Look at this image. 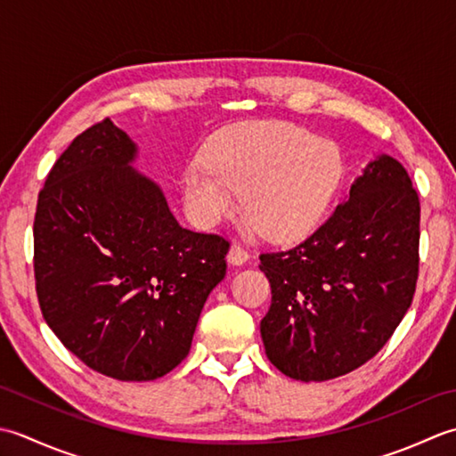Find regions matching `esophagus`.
Returning a JSON list of instances; mask_svg holds the SVG:
<instances>
[{
  "label": "esophagus",
  "mask_w": 456,
  "mask_h": 456,
  "mask_svg": "<svg viewBox=\"0 0 456 456\" xmlns=\"http://www.w3.org/2000/svg\"><path fill=\"white\" fill-rule=\"evenodd\" d=\"M248 259H249V252H248L246 248H241L240 244H234V246L230 248L228 264H232V265H244Z\"/></svg>",
  "instance_id": "34e87169"
}]
</instances>
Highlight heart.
<instances>
[{"mask_svg":"<svg viewBox=\"0 0 456 456\" xmlns=\"http://www.w3.org/2000/svg\"><path fill=\"white\" fill-rule=\"evenodd\" d=\"M345 179L338 145L289 124H244L228 129L204 159L183 171V197L199 226H215L236 207L259 234L303 240L319 228Z\"/></svg>","mask_w":456,"mask_h":456,"instance_id":"1","label":"heart"}]
</instances>
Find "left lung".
I'll return each instance as SVG.
<instances>
[{
    "label": "left lung",
    "mask_w": 456,
    "mask_h": 456,
    "mask_svg": "<svg viewBox=\"0 0 456 456\" xmlns=\"http://www.w3.org/2000/svg\"><path fill=\"white\" fill-rule=\"evenodd\" d=\"M419 216L403 165L378 155L311 238L259 256L272 285L259 332L277 370L301 382H324L384 348L413 301Z\"/></svg>",
    "instance_id": "obj_1"
}]
</instances>
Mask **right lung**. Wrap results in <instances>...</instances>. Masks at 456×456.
<instances>
[{"mask_svg": "<svg viewBox=\"0 0 456 456\" xmlns=\"http://www.w3.org/2000/svg\"><path fill=\"white\" fill-rule=\"evenodd\" d=\"M135 159L111 119L59 157L37 200L35 281L46 324L74 356L114 379L150 382L187 358L230 244L183 228Z\"/></svg>", "mask_w": 456, "mask_h": 456, "instance_id": "obj_1", "label": "right lung"}]
</instances>
